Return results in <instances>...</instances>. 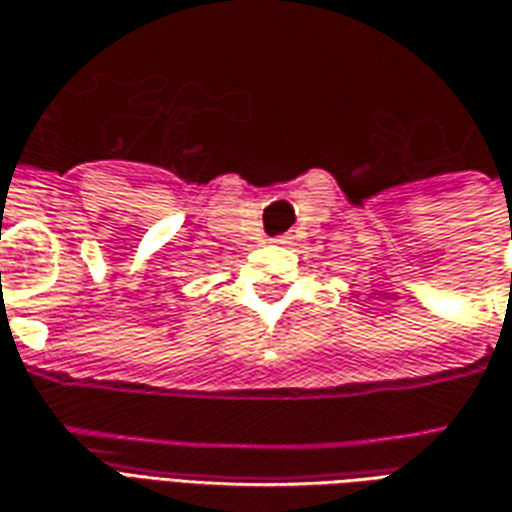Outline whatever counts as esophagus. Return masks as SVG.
I'll use <instances>...</instances> for the list:
<instances>
[{"label":"esophagus","mask_w":512,"mask_h":512,"mask_svg":"<svg viewBox=\"0 0 512 512\" xmlns=\"http://www.w3.org/2000/svg\"><path fill=\"white\" fill-rule=\"evenodd\" d=\"M271 244H288V238H285V235H279V238H271Z\"/></svg>","instance_id":"1"}]
</instances>
